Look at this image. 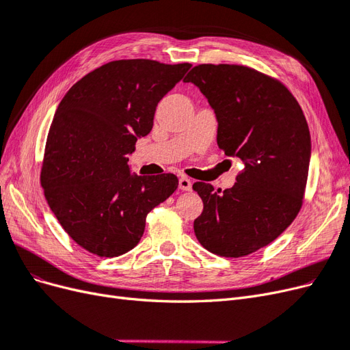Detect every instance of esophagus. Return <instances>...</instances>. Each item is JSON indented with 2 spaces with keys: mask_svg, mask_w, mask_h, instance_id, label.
<instances>
[{
  "mask_svg": "<svg viewBox=\"0 0 350 350\" xmlns=\"http://www.w3.org/2000/svg\"><path fill=\"white\" fill-rule=\"evenodd\" d=\"M193 187L191 179L187 178V176H181L179 178V189H183V191H189Z\"/></svg>",
  "mask_w": 350,
  "mask_h": 350,
  "instance_id": "34e87169",
  "label": "esophagus"
}]
</instances>
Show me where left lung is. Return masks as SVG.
Returning a JSON list of instances; mask_svg holds the SVG:
<instances>
[{
	"label": "left lung",
	"mask_w": 350,
	"mask_h": 350,
	"mask_svg": "<svg viewBox=\"0 0 350 350\" xmlns=\"http://www.w3.org/2000/svg\"><path fill=\"white\" fill-rule=\"evenodd\" d=\"M184 81L194 83L215 109L219 149L243 163L225 191L193 185L204 204L196 237L216 256L245 257L299 213L311 157L308 124L288 88L254 68L200 64Z\"/></svg>",
	"instance_id": "obj_1"
}]
</instances>
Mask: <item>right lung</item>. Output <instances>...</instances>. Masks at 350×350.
I'll list each match as a JSON object with an SVG mask.
<instances>
[{
    "instance_id": "obj_1",
    "label": "right lung",
    "mask_w": 350,
    "mask_h": 350,
    "mask_svg": "<svg viewBox=\"0 0 350 350\" xmlns=\"http://www.w3.org/2000/svg\"><path fill=\"white\" fill-rule=\"evenodd\" d=\"M191 64L111 61L86 74L58 105L40 184L61 226L81 248L118 257L143 237L146 217L178 188L174 174L130 172L135 142L152 131L157 103Z\"/></svg>"
}]
</instances>
